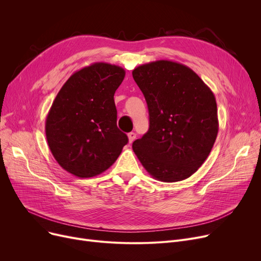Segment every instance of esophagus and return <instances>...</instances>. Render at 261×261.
<instances>
[{"mask_svg": "<svg viewBox=\"0 0 261 261\" xmlns=\"http://www.w3.org/2000/svg\"><path fill=\"white\" fill-rule=\"evenodd\" d=\"M128 139H129V143H130V144L133 143V141L136 139V134H135L134 132H130V133L128 134Z\"/></svg>", "mask_w": 261, "mask_h": 261, "instance_id": "34e87169", "label": "esophagus"}]
</instances>
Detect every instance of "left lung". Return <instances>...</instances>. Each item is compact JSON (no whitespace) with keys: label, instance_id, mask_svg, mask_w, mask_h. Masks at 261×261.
I'll use <instances>...</instances> for the list:
<instances>
[{"label":"left lung","instance_id":"8db88e82","mask_svg":"<svg viewBox=\"0 0 261 261\" xmlns=\"http://www.w3.org/2000/svg\"><path fill=\"white\" fill-rule=\"evenodd\" d=\"M132 76L149 111V130L133 151L155 180L172 183L194 174L210 155L219 130L212 90L190 67L158 60Z\"/></svg>","mask_w":261,"mask_h":261}]
</instances>
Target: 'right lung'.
Returning a JSON list of instances; mask_svg holds the SVG:
<instances>
[{
	"mask_svg": "<svg viewBox=\"0 0 261 261\" xmlns=\"http://www.w3.org/2000/svg\"><path fill=\"white\" fill-rule=\"evenodd\" d=\"M126 72L95 62L66 80L53 101L45 135L59 165L78 177L98 175L111 167L128 136L116 125L114 94Z\"/></svg>",
	"mask_w": 261,
	"mask_h": 261,
	"instance_id": "obj_1",
	"label": "right lung"
}]
</instances>
